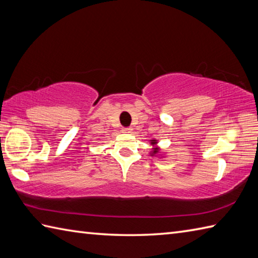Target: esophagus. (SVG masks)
I'll list each match as a JSON object with an SVG mask.
<instances>
[{"instance_id":"esophagus-1","label":"esophagus","mask_w":258,"mask_h":258,"mask_svg":"<svg viewBox=\"0 0 258 258\" xmlns=\"http://www.w3.org/2000/svg\"><path fill=\"white\" fill-rule=\"evenodd\" d=\"M122 131H123L124 133H132L133 128H132V127H123V128H122Z\"/></svg>"}]
</instances>
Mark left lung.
<instances>
[{
    "label": "left lung",
    "instance_id": "8db88e82",
    "mask_svg": "<svg viewBox=\"0 0 258 258\" xmlns=\"http://www.w3.org/2000/svg\"><path fill=\"white\" fill-rule=\"evenodd\" d=\"M151 144L155 145V144H156V140H151ZM151 153H152V155H155V154H157V153H158V149H157V147H156V149L153 150V152H151Z\"/></svg>",
    "mask_w": 258,
    "mask_h": 258
}]
</instances>
